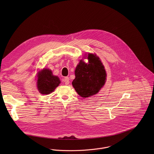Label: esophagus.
I'll list each match as a JSON object with an SVG mask.
<instances>
[{"label":"esophagus","instance_id":"esophagus-1","mask_svg":"<svg viewBox=\"0 0 154 154\" xmlns=\"http://www.w3.org/2000/svg\"><path fill=\"white\" fill-rule=\"evenodd\" d=\"M63 82L66 84V85H68L69 84V77H65L63 79Z\"/></svg>","mask_w":154,"mask_h":154}]
</instances>
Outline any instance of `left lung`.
<instances>
[{
  "instance_id": "8db88e82",
  "label": "left lung",
  "mask_w": 154,
  "mask_h": 154,
  "mask_svg": "<svg viewBox=\"0 0 154 154\" xmlns=\"http://www.w3.org/2000/svg\"><path fill=\"white\" fill-rule=\"evenodd\" d=\"M88 63L81 60L77 65L72 85L77 93L83 98L97 94L106 82V72L101 61L96 54L89 53L85 57Z\"/></svg>"
}]
</instances>
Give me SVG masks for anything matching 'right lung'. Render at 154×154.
I'll return each mask as SVG.
<instances>
[{"label":"right lung","mask_w":154,"mask_h":154,"mask_svg":"<svg viewBox=\"0 0 154 154\" xmlns=\"http://www.w3.org/2000/svg\"><path fill=\"white\" fill-rule=\"evenodd\" d=\"M37 87L40 93L50 94L60 84L58 76L53 75L49 69H43L38 72Z\"/></svg>","instance_id":"obj_1"}]
</instances>
